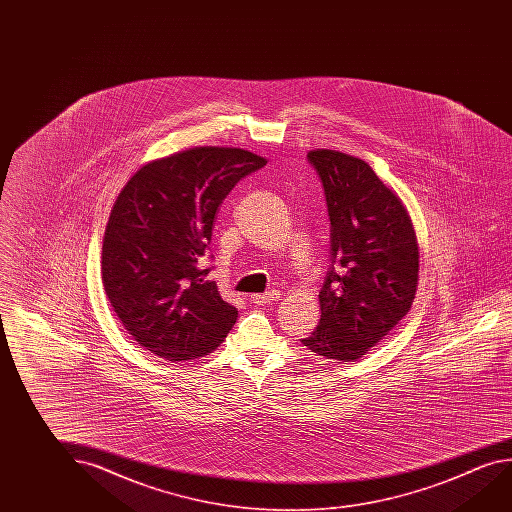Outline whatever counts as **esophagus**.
<instances>
[{
	"label": "esophagus",
	"instance_id": "obj_1",
	"mask_svg": "<svg viewBox=\"0 0 512 512\" xmlns=\"http://www.w3.org/2000/svg\"><path fill=\"white\" fill-rule=\"evenodd\" d=\"M278 298H280V291L273 289L266 294H252V303L266 305V303L277 302Z\"/></svg>",
	"mask_w": 512,
	"mask_h": 512
}]
</instances>
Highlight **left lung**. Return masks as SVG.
Here are the masks:
<instances>
[{"label": "left lung", "mask_w": 512, "mask_h": 512, "mask_svg": "<svg viewBox=\"0 0 512 512\" xmlns=\"http://www.w3.org/2000/svg\"><path fill=\"white\" fill-rule=\"evenodd\" d=\"M307 159L325 189L332 266L319 293L321 319L307 350L355 362L411 310L419 250L411 216L368 162L336 150Z\"/></svg>", "instance_id": "obj_1"}]
</instances>
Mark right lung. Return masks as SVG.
Returning <instances> with one entry per match:
<instances>
[{"label": "right lung", "instance_id": "obj_1", "mask_svg": "<svg viewBox=\"0 0 512 512\" xmlns=\"http://www.w3.org/2000/svg\"><path fill=\"white\" fill-rule=\"evenodd\" d=\"M268 160L243 148L200 146L153 160L121 189L101 248L103 287L128 334L166 361L209 355L237 309L198 260L218 207Z\"/></svg>", "mask_w": 512, "mask_h": 512}]
</instances>
